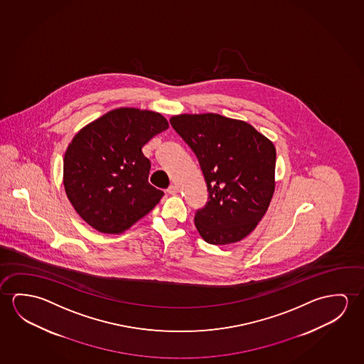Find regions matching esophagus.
I'll list each match as a JSON object with an SVG mask.
<instances>
[{
  "label": "esophagus",
  "mask_w": 364,
  "mask_h": 364,
  "mask_svg": "<svg viewBox=\"0 0 364 364\" xmlns=\"http://www.w3.org/2000/svg\"><path fill=\"white\" fill-rule=\"evenodd\" d=\"M167 192L168 193H171V195H176V193L178 192V187L174 185L169 186L167 188Z\"/></svg>",
  "instance_id": "1"
}]
</instances>
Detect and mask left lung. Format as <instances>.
<instances>
[{"mask_svg":"<svg viewBox=\"0 0 364 364\" xmlns=\"http://www.w3.org/2000/svg\"><path fill=\"white\" fill-rule=\"evenodd\" d=\"M169 122L196 154L208 185V202L195 215L200 235L214 245L240 242L271 203L274 145L248 122L219 114H182Z\"/></svg>","mask_w":364,"mask_h":364,"instance_id":"obj_1","label":"left lung"}]
</instances>
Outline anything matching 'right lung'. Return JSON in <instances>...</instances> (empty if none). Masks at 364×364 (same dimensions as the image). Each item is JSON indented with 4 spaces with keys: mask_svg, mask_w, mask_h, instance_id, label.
<instances>
[{
    "mask_svg": "<svg viewBox=\"0 0 364 364\" xmlns=\"http://www.w3.org/2000/svg\"><path fill=\"white\" fill-rule=\"evenodd\" d=\"M168 127L158 112L122 107L75 134L64 154L63 183L88 225L120 234L161 201L164 193L148 182L150 162L141 148Z\"/></svg>",
    "mask_w": 364,
    "mask_h": 364,
    "instance_id": "right-lung-1",
    "label": "right lung"
}]
</instances>
